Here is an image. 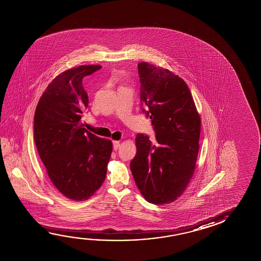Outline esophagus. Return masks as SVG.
Wrapping results in <instances>:
<instances>
[{"label": "esophagus", "mask_w": 261, "mask_h": 261, "mask_svg": "<svg viewBox=\"0 0 261 261\" xmlns=\"http://www.w3.org/2000/svg\"><path fill=\"white\" fill-rule=\"evenodd\" d=\"M113 146H114V150L116 151L120 147V142L119 141H114L113 142Z\"/></svg>", "instance_id": "34e87169"}]
</instances>
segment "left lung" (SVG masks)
I'll return each mask as SVG.
<instances>
[{
	"instance_id": "1",
	"label": "left lung",
	"mask_w": 261,
	"mask_h": 261,
	"mask_svg": "<svg viewBox=\"0 0 261 261\" xmlns=\"http://www.w3.org/2000/svg\"><path fill=\"white\" fill-rule=\"evenodd\" d=\"M137 66L142 112L151 119L155 141L137 134L130 168L145 200L169 204L184 193L195 171L200 116L182 78L145 62Z\"/></svg>"
}]
</instances>
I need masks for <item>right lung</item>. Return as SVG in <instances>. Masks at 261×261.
<instances>
[{"label":"right lung","instance_id":"1","mask_svg":"<svg viewBox=\"0 0 261 261\" xmlns=\"http://www.w3.org/2000/svg\"><path fill=\"white\" fill-rule=\"evenodd\" d=\"M101 65H81L60 73L43 92L34 121L35 145L48 176L64 197L88 199L107 175L111 140L96 137L83 127L88 107L84 77Z\"/></svg>","mask_w":261,"mask_h":261}]
</instances>
